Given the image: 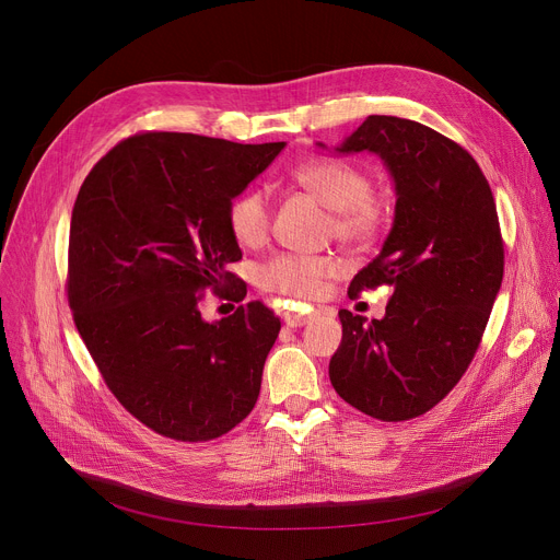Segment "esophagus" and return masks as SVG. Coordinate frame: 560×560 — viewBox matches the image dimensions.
Instances as JSON below:
<instances>
[{
    "instance_id": "1",
    "label": "esophagus",
    "mask_w": 560,
    "mask_h": 560,
    "mask_svg": "<svg viewBox=\"0 0 560 560\" xmlns=\"http://www.w3.org/2000/svg\"><path fill=\"white\" fill-rule=\"evenodd\" d=\"M312 316H314L312 310H305V312H294V310H290V312H285L283 322H285L288 328H301V326H305L307 322H312Z\"/></svg>"
}]
</instances>
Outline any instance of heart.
<instances>
[{
  "mask_svg": "<svg viewBox=\"0 0 560 560\" xmlns=\"http://www.w3.org/2000/svg\"><path fill=\"white\" fill-rule=\"evenodd\" d=\"M292 179L312 199L330 210V232L348 246H365L383 230L387 208L372 192L365 168L343 156H314L292 173ZM272 201L261 188H248L230 199L225 210L228 230L238 246L259 248L272 228ZM335 261L328 257L281 255L261 266L259 285L292 299L312 301L322 296Z\"/></svg>",
  "mask_w": 560,
  "mask_h": 560,
  "instance_id": "1",
  "label": "heart"
}]
</instances>
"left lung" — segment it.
Listing matches in <instances>:
<instances>
[{
    "label": "left lung",
    "instance_id": "obj_1",
    "mask_svg": "<svg viewBox=\"0 0 560 560\" xmlns=\"http://www.w3.org/2000/svg\"><path fill=\"white\" fill-rule=\"evenodd\" d=\"M337 150L381 154L396 212L350 283L352 299L389 285L385 316L339 312L330 381L363 415L410 421L443 401L481 346L505 266L494 195L463 145L419 121L370 115Z\"/></svg>",
    "mask_w": 560,
    "mask_h": 560
}]
</instances>
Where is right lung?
Listing matches in <instances>:
<instances>
[{
  "instance_id": "right-lung-1",
  "label": "right lung",
  "mask_w": 560,
  "mask_h": 560,
  "mask_svg": "<svg viewBox=\"0 0 560 560\" xmlns=\"http://www.w3.org/2000/svg\"><path fill=\"white\" fill-rule=\"evenodd\" d=\"M190 132H137L79 188L68 238L72 322L117 401L166 439L223 436L255 408L281 322L250 301L221 323L202 294L244 301L225 210L283 150Z\"/></svg>"
}]
</instances>
